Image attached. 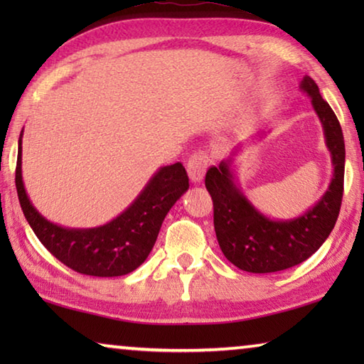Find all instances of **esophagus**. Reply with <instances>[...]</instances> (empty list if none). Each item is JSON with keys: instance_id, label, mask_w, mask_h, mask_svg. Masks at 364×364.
Instances as JSON below:
<instances>
[{"instance_id": "1", "label": "esophagus", "mask_w": 364, "mask_h": 364, "mask_svg": "<svg viewBox=\"0 0 364 364\" xmlns=\"http://www.w3.org/2000/svg\"><path fill=\"white\" fill-rule=\"evenodd\" d=\"M208 156L204 152H196L194 156H191L188 160V175L189 180L193 183H200L204 180L205 171L208 167Z\"/></svg>"}]
</instances>
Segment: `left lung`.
I'll use <instances>...</instances> for the list:
<instances>
[{
    "label": "left lung",
    "instance_id": "8db88e82",
    "mask_svg": "<svg viewBox=\"0 0 364 364\" xmlns=\"http://www.w3.org/2000/svg\"><path fill=\"white\" fill-rule=\"evenodd\" d=\"M300 90L310 97L321 122L331 152L332 178L321 199L294 218H269L252 204L239 188L234 160L244 143L205 175L213 200V225L220 249L234 267L247 273H276L295 267L321 247L334 228L343 194L345 143L334 110L319 95L318 85L305 75Z\"/></svg>",
    "mask_w": 364,
    "mask_h": 364
}]
</instances>
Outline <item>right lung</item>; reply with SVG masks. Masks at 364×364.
Instances as JSON below:
<instances>
[{"label": "right lung", "mask_w": 364, "mask_h": 364, "mask_svg": "<svg viewBox=\"0 0 364 364\" xmlns=\"http://www.w3.org/2000/svg\"><path fill=\"white\" fill-rule=\"evenodd\" d=\"M22 134L17 151L16 188L30 228L51 254L73 271L97 278L132 273L149 257L160 226L175 202L189 189L180 162L160 167L130 205L96 228H65L36 210L22 180Z\"/></svg>", "instance_id": "add662e5"}]
</instances>
